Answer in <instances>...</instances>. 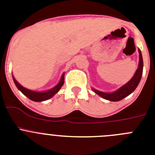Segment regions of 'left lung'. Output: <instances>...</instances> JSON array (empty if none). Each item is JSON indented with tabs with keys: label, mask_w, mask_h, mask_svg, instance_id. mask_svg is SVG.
<instances>
[{
	"label": "left lung",
	"mask_w": 155,
	"mask_h": 155,
	"mask_svg": "<svg viewBox=\"0 0 155 155\" xmlns=\"http://www.w3.org/2000/svg\"><path fill=\"white\" fill-rule=\"evenodd\" d=\"M138 51H139V64H138V68L136 71V73L134 74V77L127 82V84H124V86H122L121 87H120L116 91L111 93L102 92V91H98V90L94 89V88H92L93 91L96 93L97 94H98L99 96L102 97V98L111 101V102L120 101L123 98L128 96L129 94H130L134 90L136 89L137 87L139 84L140 79H141L142 74H143V57H142L141 51H140V49H138Z\"/></svg>",
	"instance_id": "left-lung-1"
}]
</instances>
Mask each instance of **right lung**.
<instances>
[{
    "mask_svg": "<svg viewBox=\"0 0 155 155\" xmlns=\"http://www.w3.org/2000/svg\"><path fill=\"white\" fill-rule=\"evenodd\" d=\"M12 78H13L14 82H15L16 87L18 88V90H20L22 94H24L25 96L28 97L29 99H31V101H34V102H42V101L50 99V98H52L54 94H57L60 91V89H61L64 83V74H63L61 81L55 87L50 90H47V91H42V92H38V91H34L27 89V88H25V87H24L19 84L13 76H12Z\"/></svg>",
    "mask_w": 155,
    "mask_h": 155,
    "instance_id": "add662e5",
    "label": "right lung"
}]
</instances>
